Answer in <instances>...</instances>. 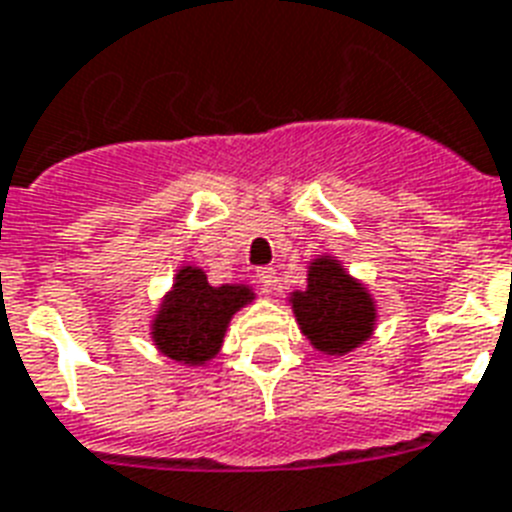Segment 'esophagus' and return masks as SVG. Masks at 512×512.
<instances>
[{
  "label": "esophagus",
  "mask_w": 512,
  "mask_h": 512,
  "mask_svg": "<svg viewBox=\"0 0 512 512\" xmlns=\"http://www.w3.org/2000/svg\"><path fill=\"white\" fill-rule=\"evenodd\" d=\"M257 281H260V286H263L265 292H276L278 276H276V270H273V268H260V270H257Z\"/></svg>",
  "instance_id": "obj_1"
}]
</instances>
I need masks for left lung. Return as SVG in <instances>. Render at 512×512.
Listing matches in <instances>:
<instances>
[{
    "instance_id": "8db88e82",
    "label": "left lung",
    "mask_w": 512,
    "mask_h": 512,
    "mask_svg": "<svg viewBox=\"0 0 512 512\" xmlns=\"http://www.w3.org/2000/svg\"><path fill=\"white\" fill-rule=\"evenodd\" d=\"M299 331L323 355H350L376 331V299L336 257L307 265V286L289 294Z\"/></svg>"
}]
</instances>
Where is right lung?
<instances>
[{
    "label": "right lung",
    "instance_id": "1",
    "mask_svg": "<svg viewBox=\"0 0 512 512\" xmlns=\"http://www.w3.org/2000/svg\"><path fill=\"white\" fill-rule=\"evenodd\" d=\"M255 299L249 284H207L205 270L181 265L157 307L149 336L157 350L184 365L210 363L223 347L228 323Z\"/></svg>",
    "mask_w": 512,
    "mask_h": 512
}]
</instances>
